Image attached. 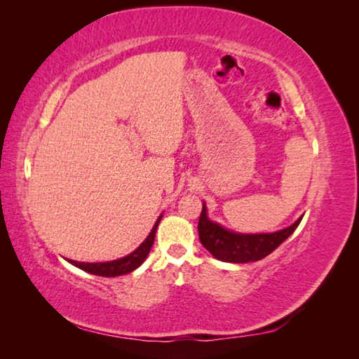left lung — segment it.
<instances>
[{"label": "left lung", "mask_w": 359, "mask_h": 359, "mask_svg": "<svg viewBox=\"0 0 359 359\" xmlns=\"http://www.w3.org/2000/svg\"><path fill=\"white\" fill-rule=\"evenodd\" d=\"M301 220L302 217L285 230L271 234H239L225 230L216 222H211L207 217V207L203 203L197 230H199L202 245L219 261L247 264L261 261L265 256H269L296 230Z\"/></svg>", "instance_id": "left-lung-1"}]
</instances>
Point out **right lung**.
Returning a JSON list of instances; mask_svg holds the SVG:
<instances>
[{
    "label": "right lung",
    "instance_id": "obj_1",
    "mask_svg": "<svg viewBox=\"0 0 359 359\" xmlns=\"http://www.w3.org/2000/svg\"><path fill=\"white\" fill-rule=\"evenodd\" d=\"M160 219H162V216L157 219V222H156L154 226H152V230H151L148 238L144 239L142 245L137 248L135 251H133L131 255H128V256L121 257V259H117V261H111V262L89 264V262L72 261V259H69V262L75 266H79V269L90 273V274H95V276H103V278H114V276H121V274L131 273L135 269H139V266L143 264L144 259L148 257L152 243H154L156 231H157Z\"/></svg>",
    "mask_w": 359,
    "mask_h": 359
}]
</instances>
